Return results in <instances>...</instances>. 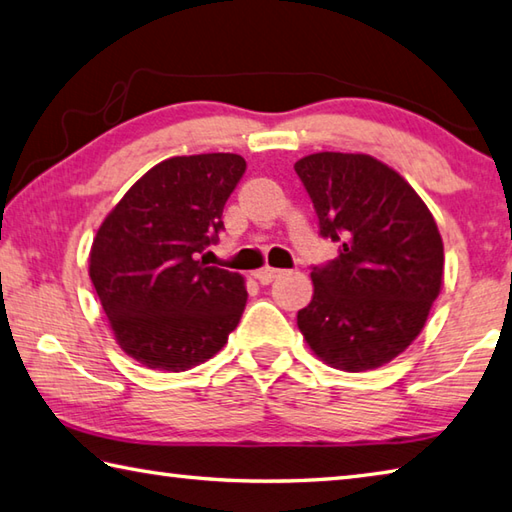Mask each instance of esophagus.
Wrapping results in <instances>:
<instances>
[{
  "instance_id": "esophagus-1",
  "label": "esophagus",
  "mask_w": 512,
  "mask_h": 512,
  "mask_svg": "<svg viewBox=\"0 0 512 512\" xmlns=\"http://www.w3.org/2000/svg\"><path fill=\"white\" fill-rule=\"evenodd\" d=\"M280 275H282L280 268H271V266H266V268H262V271L255 273L259 284H271V282L277 280V277H280Z\"/></svg>"
}]
</instances>
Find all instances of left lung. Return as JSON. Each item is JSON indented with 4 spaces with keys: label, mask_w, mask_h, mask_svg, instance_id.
<instances>
[{
    "label": "left lung",
    "mask_w": 512,
    "mask_h": 512,
    "mask_svg": "<svg viewBox=\"0 0 512 512\" xmlns=\"http://www.w3.org/2000/svg\"><path fill=\"white\" fill-rule=\"evenodd\" d=\"M338 257L311 266L313 300L297 311L331 367L367 371L412 345L443 282V241L421 197L367 154L320 152L295 163Z\"/></svg>",
    "instance_id": "1"
}]
</instances>
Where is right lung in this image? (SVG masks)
I'll return each mask as SVG.
<instances>
[{"label": "right lung", "instance_id": "add662e5", "mask_svg": "<svg viewBox=\"0 0 512 512\" xmlns=\"http://www.w3.org/2000/svg\"><path fill=\"white\" fill-rule=\"evenodd\" d=\"M246 172L239 154L174 156L138 179L102 221L89 275L127 356L185 371L215 356L241 320L244 277L206 262Z\"/></svg>", "mask_w": 512, "mask_h": 512}]
</instances>
